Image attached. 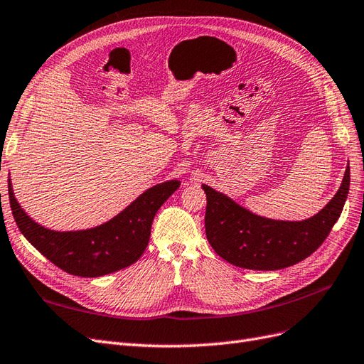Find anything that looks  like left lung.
<instances>
[{"label":"left lung","mask_w":364,"mask_h":364,"mask_svg":"<svg viewBox=\"0 0 364 364\" xmlns=\"http://www.w3.org/2000/svg\"><path fill=\"white\" fill-rule=\"evenodd\" d=\"M349 181L348 166L331 201L318 215L301 222L257 216L204 184L207 240L219 257L239 267L277 271L296 264L318 250L333 230L343 210Z\"/></svg>","instance_id":"8db88e82"}]
</instances>
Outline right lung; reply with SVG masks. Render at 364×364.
Segmentation results:
<instances>
[{
	"mask_svg": "<svg viewBox=\"0 0 364 364\" xmlns=\"http://www.w3.org/2000/svg\"><path fill=\"white\" fill-rule=\"evenodd\" d=\"M180 187L178 180L151 187L105 224L83 231H53L31 220L18 204L9 181V199L26 239L62 271L77 277H101L125 269L146 250L157 210Z\"/></svg>",
	"mask_w": 364,
	"mask_h": 364,
	"instance_id": "1",
	"label": "right lung"
}]
</instances>
